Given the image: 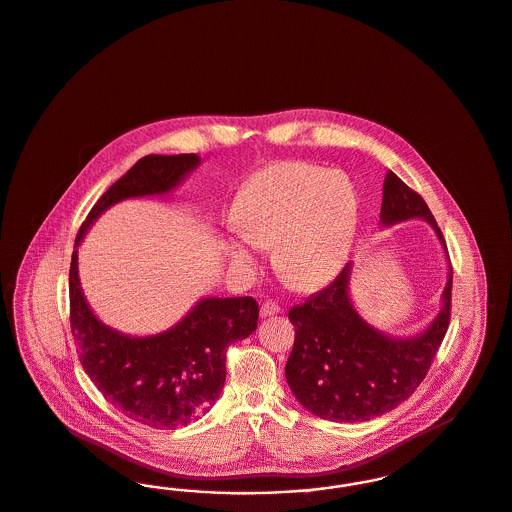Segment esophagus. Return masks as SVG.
<instances>
[{"mask_svg":"<svg viewBox=\"0 0 512 512\" xmlns=\"http://www.w3.org/2000/svg\"><path fill=\"white\" fill-rule=\"evenodd\" d=\"M282 308L278 303H274V301H265L263 305H261V316L263 318H268V316H274V314H278Z\"/></svg>","mask_w":512,"mask_h":512,"instance_id":"34e87169","label":"esophagus"}]
</instances>
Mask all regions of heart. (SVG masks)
<instances>
[{"label": "heart", "mask_w": 512, "mask_h": 512, "mask_svg": "<svg viewBox=\"0 0 512 512\" xmlns=\"http://www.w3.org/2000/svg\"><path fill=\"white\" fill-rule=\"evenodd\" d=\"M360 200L341 171L282 162L253 175L240 190L232 221L246 240H232L238 268L255 266V246H274V265L287 282L316 287L345 263L356 236Z\"/></svg>", "instance_id": "b5f03b06"}]
</instances>
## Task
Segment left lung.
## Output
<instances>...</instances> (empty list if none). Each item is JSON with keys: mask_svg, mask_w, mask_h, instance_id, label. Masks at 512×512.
Wrapping results in <instances>:
<instances>
[{"mask_svg": "<svg viewBox=\"0 0 512 512\" xmlns=\"http://www.w3.org/2000/svg\"><path fill=\"white\" fill-rule=\"evenodd\" d=\"M425 219L446 242L427 202L398 175L383 184L381 223ZM448 251V249H446ZM348 263L322 291L289 310L295 343L286 364L287 385L310 413L360 423L379 417L408 400L427 377L451 318V272L442 310L429 329L411 339H394L368 326L348 297Z\"/></svg>", "mask_w": 512, "mask_h": 512, "instance_id": "left-lung-1", "label": "left lung"}]
</instances>
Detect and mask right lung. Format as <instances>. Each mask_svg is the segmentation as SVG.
I'll list each match as a JSON object with an SVG mask.
<instances>
[{
	"mask_svg": "<svg viewBox=\"0 0 512 512\" xmlns=\"http://www.w3.org/2000/svg\"><path fill=\"white\" fill-rule=\"evenodd\" d=\"M200 164L196 154L144 156L112 184L85 217L76 247L110 205L173 190ZM70 328L85 373L104 398L129 419L152 429L188 425L211 408L226 379V348L257 329L253 297L202 299L164 333L129 337L104 326L85 303L78 276V249L70 261Z\"/></svg>",
	"mask_w": 512,
	"mask_h": 512,
	"instance_id": "obj_1",
	"label": "right lung"
}]
</instances>
